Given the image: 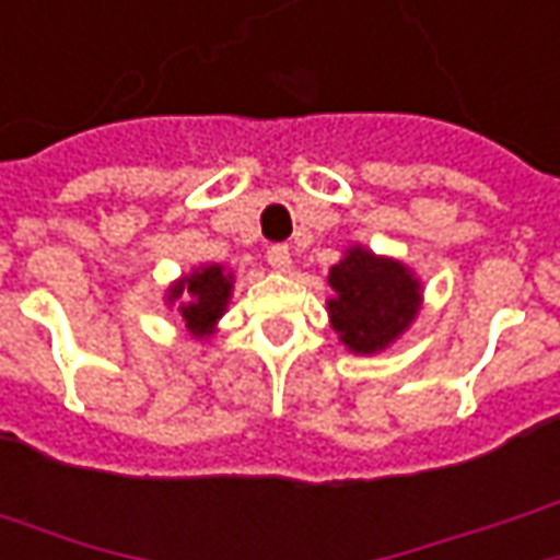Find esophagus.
I'll use <instances>...</instances> for the list:
<instances>
[{"label":"esophagus","instance_id":"obj_1","mask_svg":"<svg viewBox=\"0 0 560 560\" xmlns=\"http://www.w3.org/2000/svg\"><path fill=\"white\" fill-rule=\"evenodd\" d=\"M266 260H269V266L276 272H288L291 269V248L288 245H272V248L266 250Z\"/></svg>","mask_w":560,"mask_h":560}]
</instances>
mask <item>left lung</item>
Instances as JSON below:
<instances>
[{"mask_svg": "<svg viewBox=\"0 0 560 560\" xmlns=\"http://www.w3.org/2000/svg\"><path fill=\"white\" fill-rule=\"evenodd\" d=\"M330 322L352 352L371 355L408 328L420 306V281L408 269L371 250L352 248L330 269Z\"/></svg>", "mask_w": 560, "mask_h": 560, "instance_id": "left-lung-1", "label": "left lung"}]
</instances>
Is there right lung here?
Instances as JSON below:
<instances>
[{"instance_id": "add662e5", "label": "right lung", "mask_w": 560, "mask_h": 560, "mask_svg": "<svg viewBox=\"0 0 560 560\" xmlns=\"http://www.w3.org/2000/svg\"><path fill=\"white\" fill-rule=\"evenodd\" d=\"M232 291V276L223 272V266H205V269H196L189 279L177 281L171 288V300L184 296L180 303V315H184L186 328L192 334H211L214 330V322L223 315L226 303H230Z\"/></svg>"}]
</instances>
